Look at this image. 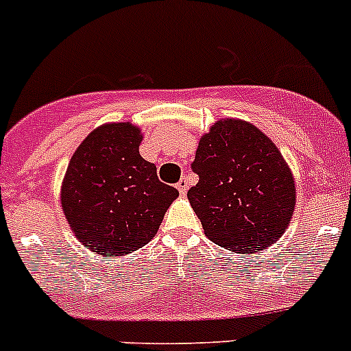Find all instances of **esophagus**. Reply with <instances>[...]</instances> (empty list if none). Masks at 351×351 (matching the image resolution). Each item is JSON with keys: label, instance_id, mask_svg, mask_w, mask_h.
Instances as JSON below:
<instances>
[{"label": "esophagus", "instance_id": "esophagus-1", "mask_svg": "<svg viewBox=\"0 0 351 351\" xmlns=\"http://www.w3.org/2000/svg\"><path fill=\"white\" fill-rule=\"evenodd\" d=\"M176 189H178V192L182 193V195H185L186 190H189V185H186V180L185 178L180 180V182L176 183Z\"/></svg>", "mask_w": 351, "mask_h": 351}]
</instances>
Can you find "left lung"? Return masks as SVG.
Listing matches in <instances>:
<instances>
[{"label": "left lung", "instance_id": "8db88e82", "mask_svg": "<svg viewBox=\"0 0 351 351\" xmlns=\"http://www.w3.org/2000/svg\"><path fill=\"white\" fill-rule=\"evenodd\" d=\"M189 190L206 237L237 254L273 245L295 210V182L274 142L241 120H219L200 138Z\"/></svg>", "mask_w": 351, "mask_h": 351}]
</instances>
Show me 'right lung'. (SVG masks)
Wrapping results in <instances>:
<instances>
[{
  "label": "right lung",
  "instance_id": "1",
  "mask_svg": "<svg viewBox=\"0 0 351 351\" xmlns=\"http://www.w3.org/2000/svg\"><path fill=\"white\" fill-rule=\"evenodd\" d=\"M141 142V128L132 123L101 125L68 162L61 207L77 240L96 254L125 255L144 247L178 197L138 154Z\"/></svg>",
  "mask_w": 351,
  "mask_h": 351
}]
</instances>
